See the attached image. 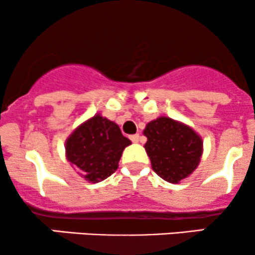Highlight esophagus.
Wrapping results in <instances>:
<instances>
[{
    "instance_id": "obj_1",
    "label": "esophagus",
    "mask_w": 255,
    "mask_h": 255,
    "mask_svg": "<svg viewBox=\"0 0 255 255\" xmlns=\"http://www.w3.org/2000/svg\"><path fill=\"white\" fill-rule=\"evenodd\" d=\"M130 140L133 142H137L140 140V135L139 134H133V135H130Z\"/></svg>"
}]
</instances>
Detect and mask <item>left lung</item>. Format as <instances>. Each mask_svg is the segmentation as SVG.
<instances>
[{
    "mask_svg": "<svg viewBox=\"0 0 255 255\" xmlns=\"http://www.w3.org/2000/svg\"><path fill=\"white\" fill-rule=\"evenodd\" d=\"M144 135L152 169L163 180L178 183L197 169L203 141L191 127L170 118H158L147 124Z\"/></svg>",
    "mask_w": 255,
    "mask_h": 255,
    "instance_id": "left-lung-1",
    "label": "left lung"
}]
</instances>
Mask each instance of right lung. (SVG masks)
Listing matches in <instances>:
<instances>
[{
    "instance_id": "right-lung-1",
    "label": "right lung",
    "mask_w": 255,
    "mask_h": 255,
    "mask_svg": "<svg viewBox=\"0 0 255 255\" xmlns=\"http://www.w3.org/2000/svg\"><path fill=\"white\" fill-rule=\"evenodd\" d=\"M130 144L115 122L95 115L67 139V159L80 169L87 181L99 182L115 172L122 152Z\"/></svg>"
}]
</instances>
